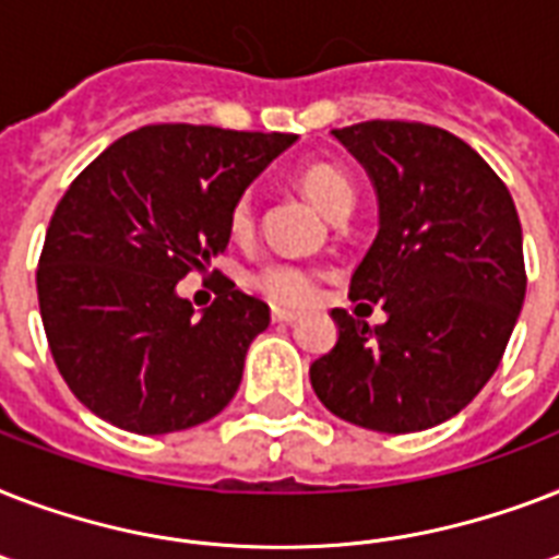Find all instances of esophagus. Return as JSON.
<instances>
[{
	"label": "esophagus",
	"instance_id": "esophagus-1",
	"mask_svg": "<svg viewBox=\"0 0 559 559\" xmlns=\"http://www.w3.org/2000/svg\"><path fill=\"white\" fill-rule=\"evenodd\" d=\"M296 310H287V307H272V322H296Z\"/></svg>",
	"mask_w": 559,
	"mask_h": 559
}]
</instances>
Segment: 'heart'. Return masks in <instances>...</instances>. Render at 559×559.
<instances>
[{"label": "heart", "mask_w": 559, "mask_h": 559, "mask_svg": "<svg viewBox=\"0 0 559 559\" xmlns=\"http://www.w3.org/2000/svg\"><path fill=\"white\" fill-rule=\"evenodd\" d=\"M298 188L307 193V200L313 202L316 209L328 214V217H336L340 211L350 209L354 202V186L350 179L342 174L340 168H333L328 162H316V165H307L301 174H298ZM228 228L235 237H249L254 228V200L252 193H243L240 200L231 205V214H228ZM254 284L266 293L275 301H284V305H305L310 301L316 289V275L305 266H296V263H272L263 272H258Z\"/></svg>", "instance_id": "1"}]
</instances>
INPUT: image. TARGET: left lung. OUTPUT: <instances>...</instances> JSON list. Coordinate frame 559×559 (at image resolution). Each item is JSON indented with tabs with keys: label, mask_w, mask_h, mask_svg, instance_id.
Returning <instances> with one entry per match:
<instances>
[{
	"label": "left lung",
	"mask_w": 559,
	"mask_h": 559,
	"mask_svg": "<svg viewBox=\"0 0 559 559\" xmlns=\"http://www.w3.org/2000/svg\"><path fill=\"white\" fill-rule=\"evenodd\" d=\"M331 133L377 191L380 231L350 298L382 305L385 322L333 310L340 340L310 382L348 424L420 432L459 415L502 362L528 284L520 214L493 168L441 127L362 121Z\"/></svg>",
	"instance_id": "obj_1"
}]
</instances>
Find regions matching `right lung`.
<instances>
[{
  "instance_id": "right-lung-1",
  "label": "right lung",
  "mask_w": 559,
  "mask_h": 559,
  "mask_svg": "<svg viewBox=\"0 0 559 559\" xmlns=\"http://www.w3.org/2000/svg\"><path fill=\"white\" fill-rule=\"evenodd\" d=\"M293 133L153 124L118 139L57 202L37 266L48 348L100 420L135 435L219 415L270 307L219 278L200 316L177 284L226 252L228 214Z\"/></svg>"
}]
</instances>
